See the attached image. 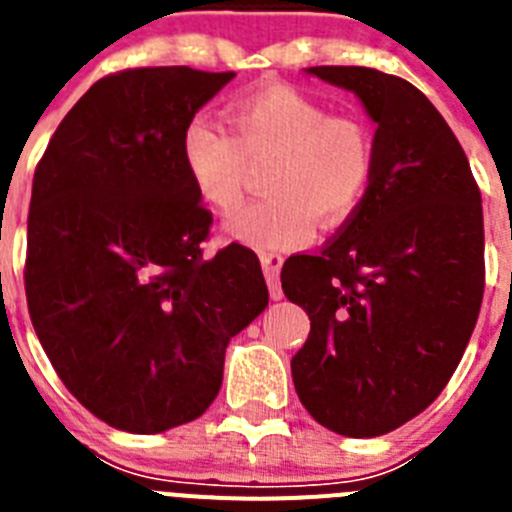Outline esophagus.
<instances>
[{
	"label": "esophagus",
	"instance_id": "1",
	"mask_svg": "<svg viewBox=\"0 0 512 512\" xmlns=\"http://www.w3.org/2000/svg\"><path fill=\"white\" fill-rule=\"evenodd\" d=\"M261 269H264L266 284H269L271 300H282V284H279V271H282L284 259L279 253H261Z\"/></svg>",
	"mask_w": 512,
	"mask_h": 512
}]
</instances>
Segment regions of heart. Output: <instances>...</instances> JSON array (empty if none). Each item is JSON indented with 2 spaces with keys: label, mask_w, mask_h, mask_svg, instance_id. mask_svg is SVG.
<instances>
[{
  "label": "heart",
  "mask_w": 512,
  "mask_h": 512,
  "mask_svg": "<svg viewBox=\"0 0 512 512\" xmlns=\"http://www.w3.org/2000/svg\"><path fill=\"white\" fill-rule=\"evenodd\" d=\"M225 133L207 117H192L182 133V161L200 200L217 212L241 205L251 164H271L269 197L243 207L225 235L261 251H287L312 238L315 220L336 228L359 210L374 176V135L354 115L287 84L256 89L228 104Z\"/></svg>",
  "instance_id": "heart-1"
}]
</instances>
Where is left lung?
I'll list each match as a JSON object with an SVG mask.
<instances>
[{"instance_id":"left-lung-1","label":"left lung","mask_w":512,"mask_h":512,"mask_svg":"<svg viewBox=\"0 0 512 512\" xmlns=\"http://www.w3.org/2000/svg\"><path fill=\"white\" fill-rule=\"evenodd\" d=\"M307 74L354 92L377 122L359 210L315 256L282 266L310 336L292 356L307 413L372 438L423 413L459 366L485 292L482 197L441 112L400 76L364 66Z\"/></svg>"}]
</instances>
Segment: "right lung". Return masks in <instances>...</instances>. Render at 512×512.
Here are the masks:
<instances>
[{"label":"right lung","mask_w":512,"mask_h":512,"mask_svg":"<svg viewBox=\"0 0 512 512\" xmlns=\"http://www.w3.org/2000/svg\"><path fill=\"white\" fill-rule=\"evenodd\" d=\"M233 76L189 66L104 76L35 169L33 328L71 395L120 431L200 418L230 338L269 305L256 253L230 243L202 259L212 215L182 161L187 122Z\"/></svg>","instance_id":"add662e5"}]
</instances>
